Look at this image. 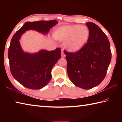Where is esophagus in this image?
<instances>
[{"mask_svg":"<svg viewBox=\"0 0 122 122\" xmlns=\"http://www.w3.org/2000/svg\"><path fill=\"white\" fill-rule=\"evenodd\" d=\"M61 57H65V56H66L65 54L63 53V50H61Z\"/></svg>","mask_w":122,"mask_h":122,"instance_id":"obj_1","label":"esophagus"}]
</instances>
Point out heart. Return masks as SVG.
<instances>
[{
    "instance_id": "b5f03b06",
    "label": "heart",
    "mask_w": 122,
    "mask_h": 122,
    "mask_svg": "<svg viewBox=\"0 0 122 122\" xmlns=\"http://www.w3.org/2000/svg\"><path fill=\"white\" fill-rule=\"evenodd\" d=\"M90 32L86 26L66 25L57 28L54 33V38L59 41H66V46L69 51H79L89 39Z\"/></svg>"
}]
</instances>
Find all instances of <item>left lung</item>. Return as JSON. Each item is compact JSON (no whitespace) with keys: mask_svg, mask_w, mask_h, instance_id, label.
I'll return each instance as SVG.
<instances>
[{"mask_svg":"<svg viewBox=\"0 0 122 122\" xmlns=\"http://www.w3.org/2000/svg\"><path fill=\"white\" fill-rule=\"evenodd\" d=\"M90 32L86 44L79 51H64L69 78L74 85L90 89L100 84L111 59L110 45L103 30L93 22L86 23Z\"/></svg>","mask_w":122,"mask_h":122,"instance_id":"obj_1","label":"left lung"}]
</instances>
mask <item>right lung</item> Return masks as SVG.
Returning <instances> with one entry per match:
<instances>
[{
	"mask_svg": "<svg viewBox=\"0 0 122 122\" xmlns=\"http://www.w3.org/2000/svg\"><path fill=\"white\" fill-rule=\"evenodd\" d=\"M57 24L56 20L27 22L12 37L8 51L10 71L13 77L25 87L40 89L49 83L51 69L61 58V49L41 50L34 54L25 53L19 42L21 35L29 30L47 34Z\"/></svg>",
	"mask_w": 122,
	"mask_h": 122,
	"instance_id": "right-lung-1",
	"label": "right lung"
}]
</instances>
